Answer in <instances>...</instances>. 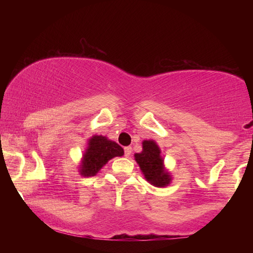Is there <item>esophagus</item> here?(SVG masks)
Instances as JSON below:
<instances>
[{
	"instance_id": "34e87169",
	"label": "esophagus",
	"mask_w": 253,
	"mask_h": 253,
	"mask_svg": "<svg viewBox=\"0 0 253 253\" xmlns=\"http://www.w3.org/2000/svg\"><path fill=\"white\" fill-rule=\"evenodd\" d=\"M124 152H125V156L126 157H129L130 154H131V147H129V146L125 147V148H124Z\"/></svg>"
}]
</instances>
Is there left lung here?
<instances>
[{"instance_id": "1", "label": "left lung", "mask_w": 253, "mask_h": 253, "mask_svg": "<svg viewBox=\"0 0 253 253\" xmlns=\"http://www.w3.org/2000/svg\"><path fill=\"white\" fill-rule=\"evenodd\" d=\"M135 160L138 163L145 178L153 185L162 187L169 184L170 176L164 170L161 151L154 140H144L143 152L135 154Z\"/></svg>"}]
</instances>
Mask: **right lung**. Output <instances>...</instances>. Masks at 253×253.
Instances as JSON below:
<instances>
[{
  "label": "right lung",
  "instance_id": "add662e5",
  "mask_svg": "<svg viewBox=\"0 0 253 253\" xmlns=\"http://www.w3.org/2000/svg\"><path fill=\"white\" fill-rule=\"evenodd\" d=\"M88 145L80 169L84 176H93L111 158L124 155L122 146L104 136H93Z\"/></svg>",
  "mask_w": 253,
  "mask_h": 253
}]
</instances>
